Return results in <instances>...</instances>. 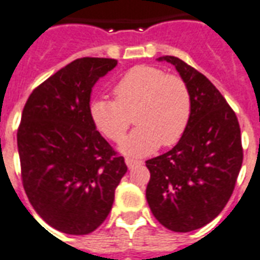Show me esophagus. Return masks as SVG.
<instances>
[{"label":"esophagus","mask_w":260,"mask_h":260,"mask_svg":"<svg viewBox=\"0 0 260 260\" xmlns=\"http://www.w3.org/2000/svg\"><path fill=\"white\" fill-rule=\"evenodd\" d=\"M125 164H126V166L129 168V169H132V168H135V166L140 165V162L136 161V159H134V158H125Z\"/></svg>","instance_id":"esophagus-1"}]
</instances>
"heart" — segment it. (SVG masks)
<instances>
[{
    "instance_id": "obj_1",
    "label": "heart",
    "mask_w": 260,
    "mask_h": 260,
    "mask_svg": "<svg viewBox=\"0 0 260 260\" xmlns=\"http://www.w3.org/2000/svg\"><path fill=\"white\" fill-rule=\"evenodd\" d=\"M116 101L95 98L90 117L95 128L113 142H120L135 112L138 128L124 140L120 150L129 155H146L162 146H173L187 129L192 113L191 92L181 77L164 69L138 65L114 87Z\"/></svg>"
}]
</instances>
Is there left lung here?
Returning <instances> with one entry per match:
<instances>
[{
    "mask_svg": "<svg viewBox=\"0 0 260 260\" xmlns=\"http://www.w3.org/2000/svg\"><path fill=\"white\" fill-rule=\"evenodd\" d=\"M191 92L187 129L170 151L146 161V189L154 217L173 232L211 222L226 206L243 164L240 125L226 99L209 79L183 59L164 55Z\"/></svg>",
    "mask_w": 260,
    "mask_h": 260,
    "instance_id": "8db88e82",
    "label": "left lung"
}]
</instances>
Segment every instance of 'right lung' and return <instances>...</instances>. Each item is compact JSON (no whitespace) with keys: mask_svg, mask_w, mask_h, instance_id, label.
<instances>
[{"mask_svg":"<svg viewBox=\"0 0 260 260\" xmlns=\"http://www.w3.org/2000/svg\"><path fill=\"white\" fill-rule=\"evenodd\" d=\"M116 65L113 58L75 59L38 86L23 109V187L39 217L67 235H88L102 225L126 173L124 158L90 117L92 87Z\"/></svg>","mask_w":260,"mask_h":260,"instance_id":"add662e5","label":"right lung"}]
</instances>
